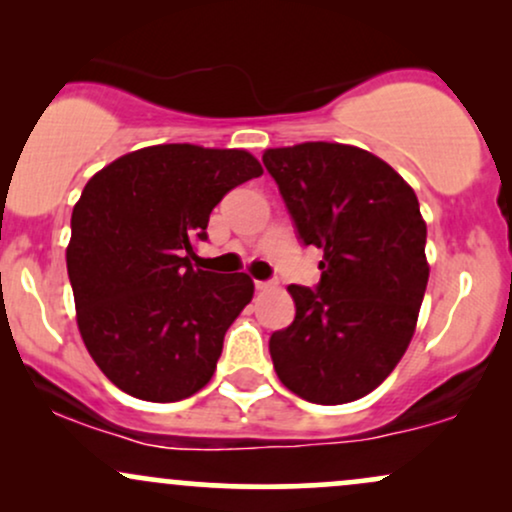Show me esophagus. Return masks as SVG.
Returning <instances> with one entry per match:
<instances>
[{
	"mask_svg": "<svg viewBox=\"0 0 512 512\" xmlns=\"http://www.w3.org/2000/svg\"><path fill=\"white\" fill-rule=\"evenodd\" d=\"M274 286H276V281H255L257 291H269V289H274Z\"/></svg>",
	"mask_w": 512,
	"mask_h": 512,
	"instance_id": "esophagus-1",
	"label": "esophagus"
}]
</instances>
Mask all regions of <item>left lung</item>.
Returning a JSON list of instances; mask_svg holds the SVG:
<instances>
[{"mask_svg": "<svg viewBox=\"0 0 512 512\" xmlns=\"http://www.w3.org/2000/svg\"><path fill=\"white\" fill-rule=\"evenodd\" d=\"M301 245L322 255L315 289L291 284L296 317L269 337L279 380L313 404L368 395L414 337L428 284L419 199L378 156L308 142L262 156Z\"/></svg>", "mask_w": 512, "mask_h": 512, "instance_id": "left-lung-1", "label": "left lung"}]
</instances>
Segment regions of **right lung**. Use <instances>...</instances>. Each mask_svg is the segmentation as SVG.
<instances>
[{
	"label": "right lung",
	"mask_w": 512,
	"mask_h": 512,
	"mask_svg": "<svg viewBox=\"0 0 512 512\" xmlns=\"http://www.w3.org/2000/svg\"><path fill=\"white\" fill-rule=\"evenodd\" d=\"M260 175L248 151L161 144L86 182L67 272L88 354L122 392L180 402L211 380L255 286L248 274L195 269L192 245L209 238L211 209Z\"/></svg>",
	"instance_id": "add662e5"
}]
</instances>
